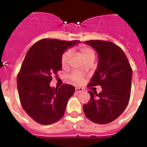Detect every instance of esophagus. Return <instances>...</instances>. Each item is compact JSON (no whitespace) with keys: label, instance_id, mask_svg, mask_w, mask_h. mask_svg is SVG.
Here are the masks:
<instances>
[{"label":"esophagus","instance_id":"esophagus-1","mask_svg":"<svg viewBox=\"0 0 147 147\" xmlns=\"http://www.w3.org/2000/svg\"><path fill=\"white\" fill-rule=\"evenodd\" d=\"M83 88H76V89H75V91H76V93H82V92H83Z\"/></svg>","mask_w":147,"mask_h":147}]
</instances>
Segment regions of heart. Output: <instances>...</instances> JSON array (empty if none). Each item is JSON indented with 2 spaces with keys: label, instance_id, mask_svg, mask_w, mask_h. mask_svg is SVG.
Segmentation results:
<instances>
[{
  "label": "heart",
  "instance_id": "heart-1",
  "mask_svg": "<svg viewBox=\"0 0 147 147\" xmlns=\"http://www.w3.org/2000/svg\"><path fill=\"white\" fill-rule=\"evenodd\" d=\"M77 50L79 51V52L82 54L83 58L86 61L89 58L93 57H95L94 51L91 48H90L89 46L85 45H80L79 47L77 48ZM71 52L69 51H66L63 53L62 57H61V64H62V67H66L68 65L69 62L70 57H71ZM71 80L73 82H74L75 84L80 85L83 82V76L79 72H74L71 75Z\"/></svg>",
  "mask_w": 147,
  "mask_h": 147
}]
</instances>
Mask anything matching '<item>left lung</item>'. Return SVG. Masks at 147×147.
Returning <instances> with one entry per match:
<instances>
[{
  "label": "left lung",
  "instance_id": "obj_1",
  "mask_svg": "<svg viewBox=\"0 0 147 147\" xmlns=\"http://www.w3.org/2000/svg\"><path fill=\"white\" fill-rule=\"evenodd\" d=\"M85 44L98 56L97 69L88 87L101 85V93L89 90L90 101L83 105L86 117L96 124H108L119 117L127 107L131 92L132 70L127 56L113 42L89 40Z\"/></svg>",
  "mask_w": 147,
  "mask_h": 147
}]
</instances>
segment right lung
<instances>
[{
	"instance_id": "right-lung-1",
	"label": "right lung",
	"mask_w": 147,
	"mask_h": 147,
	"mask_svg": "<svg viewBox=\"0 0 147 147\" xmlns=\"http://www.w3.org/2000/svg\"><path fill=\"white\" fill-rule=\"evenodd\" d=\"M79 42L42 39L26 53L17 78L18 94L23 110L39 124H54L64 115L75 88L65 84L57 89L51 88L50 82L53 75L62 70L63 53Z\"/></svg>"
}]
</instances>
